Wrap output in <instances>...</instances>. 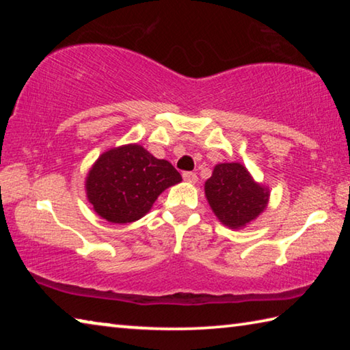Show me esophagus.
<instances>
[{
    "mask_svg": "<svg viewBox=\"0 0 350 350\" xmlns=\"http://www.w3.org/2000/svg\"><path fill=\"white\" fill-rule=\"evenodd\" d=\"M182 177H183V180H187L189 183H194V182L198 180V174L196 173H191V171H185V173L182 174Z\"/></svg>",
    "mask_w": 350,
    "mask_h": 350,
    "instance_id": "34e87169",
    "label": "esophagus"
}]
</instances>
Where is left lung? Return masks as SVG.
Wrapping results in <instances>:
<instances>
[{
  "label": "left lung",
  "mask_w": 350,
  "mask_h": 350,
  "mask_svg": "<svg viewBox=\"0 0 350 350\" xmlns=\"http://www.w3.org/2000/svg\"><path fill=\"white\" fill-rule=\"evenodd\" d=\"M205 196L213 213L230 228L254 221L269 204V189L254 182L241 163H219L205 182Z\"/></svg>",
  "instance_id": "obj_1"
}]
</instances>
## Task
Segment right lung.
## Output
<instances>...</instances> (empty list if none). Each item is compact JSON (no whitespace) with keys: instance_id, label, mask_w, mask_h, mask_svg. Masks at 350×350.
<instances>
[{"instance_id":"1","label":"right lung","mask_w":350,"mask_h":350,"mask_svg":"<svg viewBox=\"0 0 350 350\" xmlns=\"http://www.w3.org/2000/svg\"><path fill=\"white\" fill-rule=\"evenodd\" d=\"M180 180L168 161L129 144L103 152L88 173L85 187L98 216L112 224H129L144 217L159 194Z\"/></svg>"}]
</instances>
